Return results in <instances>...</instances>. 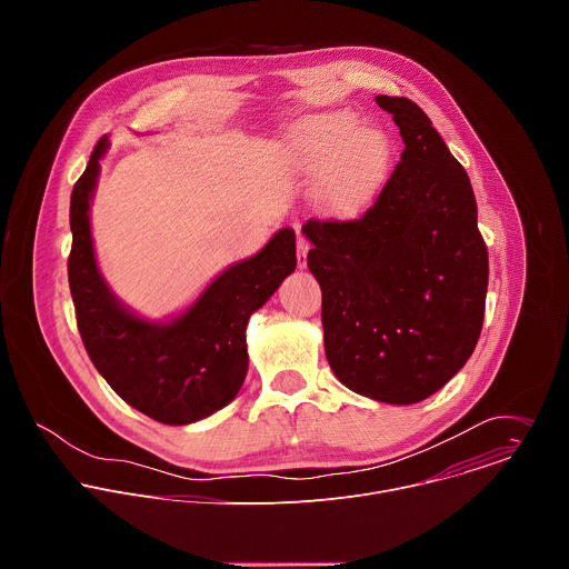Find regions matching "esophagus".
<instances>
[{
  "label": "esophagus",
  "instance_id": "34e87169",
  "mask_svg": "<svg viewBox=\"0 0 569 569\" xmlns=\"http://www.w3.org/2000/svg\"><path fill=\"white\" fill-rule=\"evenodd\" d=\"M308 250H310V242L303 236H297V266L299 268H306Z\"/></svg>",
  "mask_w": 569,
  "mask_h": 569
}]
</instances>
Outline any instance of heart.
<instances>
[{
	"instance_id": "obj_1",
	"label": "heart",
	"mask_w": 569,
	"mask_h": 569,
	"mask_svg": "<svg viewBox=\"0 0 569 569\" xmlns=\"http://www.w3.org/2000/svg\"><path fill=\"white\" fill-rule=\"evenodd\" d=\"M360 128L351 112H329L310 119L292 139L301 164L323 171L331 161V187L340 196H353L365 189L382 169L387 159V139L371 128Z\"/></svg>"
}]
</instances>
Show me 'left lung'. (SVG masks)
Here are the masks:
<instances>
[{
	"mask_svg": "<svg viewBox=\"0 0 569 569\" xmlns=\"http://www.w3.org/2000/svg\"><path fill=\"white\" fill-rule=\"evenodd\" d=\"M405 150L356 218H310L323 351L342 385L412 405L441 389L481 333L489 252L463 167L410 99L376 97Z\"/></svg>",
	"mask_w": 569,
	"mask_h": 569,
	"instance_id": "left-lung-1",
	"label": "left lung"
}]
</instances>
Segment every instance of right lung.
I'll return each instance as SVG.
<instances>
[{"label": "right lung", "instance_id": "1", "mask_svg": "<svg viewBox=\"0 0 569 569\" xmlns=\"http://www.w3.org/2000/svg\"><path fill=\"white\" fill-rule=\"evenodd\" d=\"M106 150L108 137H101L69 204L67 274L78 331L99 373L128 405L159 423L189 426L222 410L246 380L248 319L295 270V231H277L259 254L227 268L178 319L146 321L119 303L94 259L90 200Z\"/></svg>", "mask_w": 569, "mask_h": 569}]
</instances>
